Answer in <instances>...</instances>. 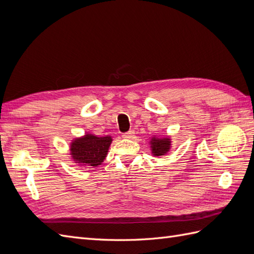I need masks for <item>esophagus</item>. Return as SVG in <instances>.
<instances>
[{"mask_svg": "<svg viewBox=\"0 0 254 254\" xmlns=\"http://www.w3.org/2000/svg\"><path fill=\"white\" fill-rule=\"evenodd\" d=\"M134 133H135V132H134V130H129L128 132H126V133L123 134V137H124V139H126V140L133 139Z\"/></svg>", "mask_w": 254, "mask_h": 254, "instance_id": "esophagus-1", "label": "esophagus"}]
</instances>
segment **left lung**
<instances>
[{
	"label": "left lung",
	"mask_w": 254,
	"mask_h": 254,
	"mask_svg": "<svg viewBox=\"0 0 254 254\" xmlns=\"http://www.w3.org/2000/svg\"><path fill=\"white\" fill-rule=\"evenodd\" d=\"M171 143H172L171 139L168 136L158 137L153 135L149 142L152 156L161 157V156L166 155V153L171 149V145H172Z\"/></svg>",
	"instance_id": "1"
}]
</instances>
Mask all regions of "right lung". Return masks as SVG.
<instances>
[{"mask_svg":"<svg viewBox=\"0 0 254 254\" xmlns=\"http://www.w3.org/2000/svg\"><path fill=\"white\" fill-rule=\"evenodd\" d=\"M111 143L112 137L110 135L96 136L95 134L86 133L72 141L70 155L75 163H78L80 166L96 167L104 162Z\"/></svg>","mask_w":254,"mask_h":254,"instance_id":"add662e5","label":"right lung"}]
</instances>
